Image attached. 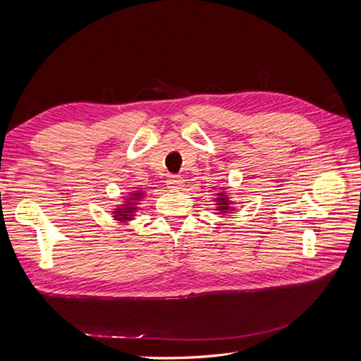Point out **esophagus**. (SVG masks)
I'll use <instances>...</instances> for the list:
<instances>
[{
	"label": "esophagus",
	"instance_id": "obj_1",
	"mask_svg": "<svg viewBox=\"0 0 361 361\" xmlns=\"http://www.w3.org/2000/svg\"><path fill=\"white\" fill-rule=\"evenodd\" d=\"M167 187L170 190H182L183 188V179L180 176H169Z\"/></svg>",
	"mask_w": 361,
	"mask_h": 361
}]
</instances>
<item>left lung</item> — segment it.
Returning a JSON list of instances; mask_svg holds the SVG:
<instances>
[{"mask_svg":"<svg viewBox=\"0 0 361 361\" xmlns=\"http://www.w3.org/2000/svg\"><path fill=\"white\" fill-rule=\"evenodd\" d=\"M215 211L216 215H227V214H233L235 207L232 206L233 202L228 199V194L226 191H218L215 192Z\"/></svg>","mask_w":361,"mask_h":361,"instance_id":"8db88e82","label":"left lung"}]
</instances>
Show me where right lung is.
<instances>
[{
    "label": "right lung",
    "mask_w": 361,
    "mask_h": 361,
    "mask_svg": "<svg viewBox=\"0 0 361 361\" xmlns=\"http://www.w3.org/2000/svg\"><path fill=\"white\" fill-rule=\"evenodd\" d=\"M145 191L140 188L128 192V197L123 199L122 204H117L111 211L114 220L118 223H129L130 220H134L135 212L138 211L140 200L145 199Z\"/></svg>",
    "instance_id": "1"
}]
</instances>
